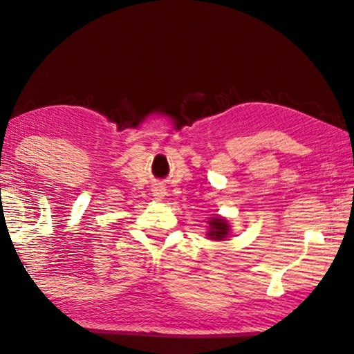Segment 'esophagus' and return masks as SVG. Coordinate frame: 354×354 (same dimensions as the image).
Instances as JSON below:
<instances>
[{
	"label": "esophagus",
	"instance_id": "obj_1",
	"mask_svg": "<svg viewBox=\"0 0 354 354\" xmlns=\"http://www.w3.org/2000/svg\"><path fill=\"white\" fill-rule=\"evenodd\" d=\"M167 195V189L164 185H156L153 189V196L156 200H164V196Z\"/></svg>",
	"mask_w": 354,
	"mask_h": 354
}]
</instances>
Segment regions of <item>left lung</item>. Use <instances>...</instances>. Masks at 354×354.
<instances>
[{"instance_id": "8db88e82", "label": "left lung", "mask_w": 354, "mask_h": 354, "mask_svg": "<svg viewBox=\"0 0 354 354\" xmlns=\"http://www.w3.org/2000/svg\"><path fill=\"white\" fill-rule=\"evenodd\" d=\"M207 236L209 239H214V241H225L230 236V223H227V220L221 217H212L209 220Z\"/></svg>"}]
</instances>
